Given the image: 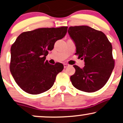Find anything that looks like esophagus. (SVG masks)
Here are the masks:
<instances>
[{
  "label": "esophagus",
  "instance_id": "obj_1",
  "mask_svg": "<svg viewBox=\"0 0 123 123\" xmlns=\"http://www.w3.org/2000/svg\"><path fill=\"white\" fill-rule=\"evenodd\" d=\"M69 66V65L68 64H67V63H64V68H67Z\"/></svg>",
  "mask_w": 123,
  "mask_h": 123
}]
</instances>
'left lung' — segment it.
<instances>
[{
    "label": "left lung",
    "instance_id": "obj_1",
    "mask_svg": "<svg viewBox=\"0 0 123 123\" xmlns=\"http://www.w3.org/2000/svg\"><path fill=\"white\" fill-rule=\"evenodd\" d=\"M69 33L76 47L78 58L84 60L85 66L73 65L76 72L70 77L73 86L92 93L103 87L115 66L112 44L102 31L88 26H70Z\"/></svg>",
    "mask_w": 123,
    "mask_h": 123
}]
</instances>
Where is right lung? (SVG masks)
<instances>
[{
  "label": "right lung",
  "instance_id": "add662e5",
  "mask_svg": "<svg viewBox=\"0 0 123 123\" xmlns=\"http://www.w3.org/2000/svg\"><path fill=\"white\" fill-rule=\"evenodd\" d=\"M67 26L39 28L22 33L11 48L10 71L20 88L30 94L49 90L63 71V64H50L46 56L65 36Z\"/></svg>",
  "mask_w": 123,
  "mask_h": 123
}]
</instances>
